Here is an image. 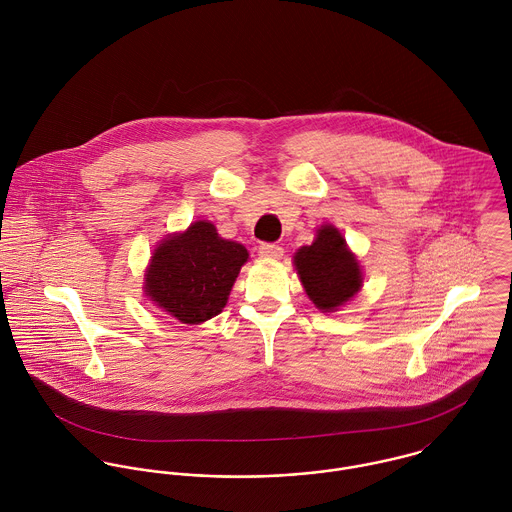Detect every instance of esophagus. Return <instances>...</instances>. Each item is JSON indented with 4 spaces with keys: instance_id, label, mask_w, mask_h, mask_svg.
I'll return each instance as SVG.
<instances>
[{
    "instance_id": "1",
    "label": "esophagus",
    "mask_w": 512,
    "mask_h": 512,
    "mask_svg": "<svg viewBox=\"0 0 512 512\" xmlns=\"http://www.w3.org/2000/svg\"><path fill=\"white\" fill-rule=\"evenodd\" d=\"M258 254H260L262 258H266V260H280V258L284 256V248H282V246H278V244L264 242V244H260Z\"/></svg>"
}]
</instances>
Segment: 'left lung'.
Wrapping results in <instances>:
<instances>
[{
    "label": "left lung",
    "mask_w": 512,
    "mask_h": 512,
    "mask_svg": "<svg viewBox=\"0 0 512 512\" xmlns=\"http://www.w3.org/2000/svg\"><path fill=\"white\" fill-rule=\"evenodd\" d=\"M293 264L309 299L325 313L337 311L363 286L359 260L333 224L321 226L313 244L295 252Z\"/></svg>",
    "instance_id": "obj_1"
}]
</instances>
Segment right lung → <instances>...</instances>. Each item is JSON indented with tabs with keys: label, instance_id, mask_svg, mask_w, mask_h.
Segmentation results:
<instances>
[{
	"label": "right lung",
	"instance_id": "right-lung-1",
	"mask_svg": "<svg viewBox=\"0 0 512 512\" xmlns=\"http://www.w3.org/2000/svg\"><path fill=\"white\" fill-rule=\"evenodd\" d=\"M246 260L242 244L220 238L213 222L197 220L153 250L144 292L171 317L199 325L222 311Z\"/></svg>",
	"mask_w": 512,
	"mask_h": 512
}]
</instances>
